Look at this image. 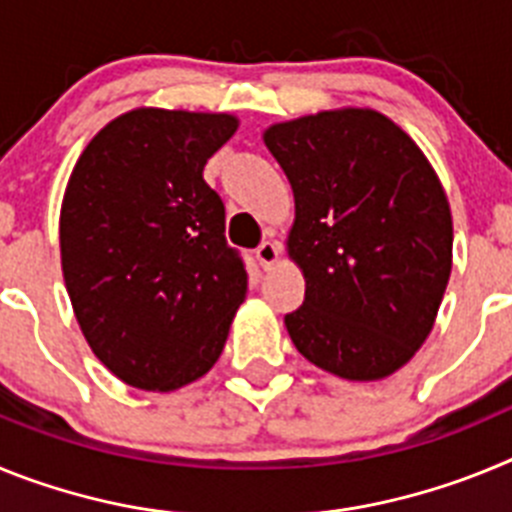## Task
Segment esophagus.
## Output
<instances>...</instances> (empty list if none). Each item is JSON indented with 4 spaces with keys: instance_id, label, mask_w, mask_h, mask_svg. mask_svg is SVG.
<instances>
[{
    "instance_id": "obj_1",
    "label": "esophagus",
    "mask_w": 512,
    "mask_h": 512,
    "mask_svg": "<svg viewBox=\"0 0 512 512\" xmlns=\"http://www.w3.org/2000/svg\"><path fill=\"white\" fill-rule=\"evenodd\" d=\"M256 259H259V264L264 266V269H271V266L277 264L279 259V243L274 241H264L259 248H256Z\"/></svg>"
}]
</instances>
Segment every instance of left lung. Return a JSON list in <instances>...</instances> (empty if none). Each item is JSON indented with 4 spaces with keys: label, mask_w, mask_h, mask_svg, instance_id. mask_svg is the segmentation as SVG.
Wrapping results in <instances>:
<instances>
[{
    "label": "left lung",
    "mask_w": 512,
    "mask_h": 512,
    "mask_svg": "<svg viewBox=\"0 0 512 512\" xmlns=\"http://www.w3.org/2000/svg\"><path fill=\"white\" fill-rule=\"evenodd\" d=\"M295 192L289 259L305 302L284 315L307 361L351 382L390 377L423 346L451 274L449 200L390 117L330 110L271 125Z\"/></svg>",
    "instance_id": "left-lung-1"
}]
</instances>
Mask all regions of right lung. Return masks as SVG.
<instances>
[{
	"label": "right lung",
	"instance_id": "right-lung-1",
	"mask_svg": "<svg viewBox=\"0 0 512 512\" xmlns=\"http://www.w3.org/2000/svg\"><path fill=\"white\" fill-rule=\"evenodd\" d=\"M235 128L223 112L140 107L104 125L71 171L63 282L94 356L130 387L179 390L223 354L248 274L202 171Z\"/></svg>",
	"mask_w": 512,
	"mask_h": 512
}]
</instances>
